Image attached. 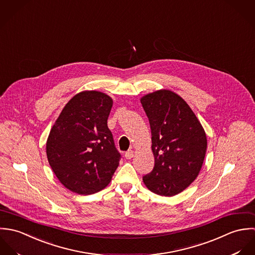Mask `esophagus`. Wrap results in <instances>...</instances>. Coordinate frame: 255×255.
<instances>
[{
  "instance_id": "1",
  "label": "esophagus",
  "mask_w": 255,
  "mask_h": 255,
  "mask_svg": "<svg viewBox=\"0 0 255 255\" xmlns=\"http://www.w3.org/2000/svg\"><path fill=\"white\" fill-rule=\"evenodd\" d=\"M133 156H134V151H132V150H129L128 152L125 153V157H126L127 159H130V158H132Z\"/></svg>"
}]
</instances>
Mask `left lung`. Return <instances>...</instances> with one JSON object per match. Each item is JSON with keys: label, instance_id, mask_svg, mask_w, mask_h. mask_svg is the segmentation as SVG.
Returning a JSON list of instances; mask_svg holds the SVG:
<instances>
[{"label": "left lung", "instance_id": "8db88e82", "mask_svg": "<svg viewBox=\"0 0 255 255\" xmlns=\"http://www.w3.org/2000/svg\"><path fill=\"white\" fill-rule=\"evenodd\" d=\"M152 131L153 170L143 177L152 192L174 196L198 176L203 164L207 137L203 126L186 102L169 90L141 98Z\"/></svg>", "mask_w": 255, "mask_h": 255}]
</instances>
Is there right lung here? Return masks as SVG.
<instances>
[{
	"instance_id": "right-lung-1",
	"label": "right lung",
	"mask_w": 255,
	"mask_h": 255,
	"mask_svg": "<svg viewBox=\"0 0 255 255\" xmlns=\"http://www.w3.org/2000/svg\"><path fill=\"white\" fill-rule=\"evenodd\" d=\"M112 99L98 91L74 96L52 126L46 154L53 172L70 191L89 195L102 190L119 165L107 119Z\"/></svg>"
}]
</instances>
